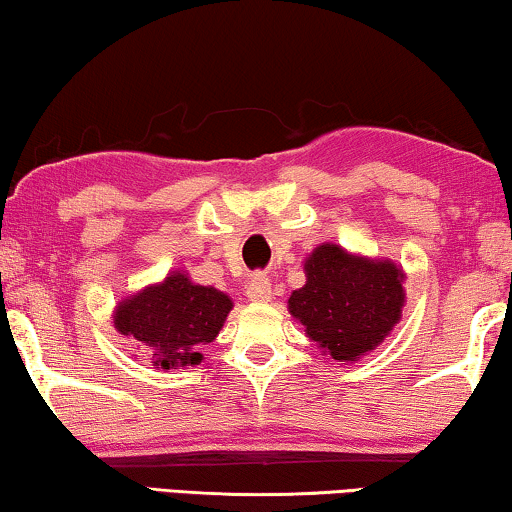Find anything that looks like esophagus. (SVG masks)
I'll return each mask as SVG.
<instances>
[{
	"label": "esophagus",
	"instance_id": "34e87169",
	"mask_svg": "<svg viewBox=\"0 0 512 512\" xmlns=\"http://www.w3.org/2000/svg\"><path fill=\"white\" fill-rule=\"evenodd\" d=\"M247 298L251 303H268L272 298V286H270V279L263 275V272H256L254 277H251V282L247 286Z\"/></svg>",
	"mask_w": 512,
	"mask_h": 512
}]
</instances>
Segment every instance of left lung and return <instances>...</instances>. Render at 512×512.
<instances>
[{"label":"left lung","mask_w":512,"mask_h":512,"mask_svg":"<svg viewBox=\"0 0 512 512\" xmlns=\"http://www.w3.org/2000/svg\"><path fill=\"white\" fill-rule=\"evenodd\" d=\"M305 277L303 289L291 293L289 312L335 361H359L401 321L405 275L396 263L326 242L305 261Z\"/></svg>","instance_id":"left-lung-1"}]
</instances>
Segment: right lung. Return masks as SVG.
<instances>
[{
  "label": "right lung",
  "instance_id": "right-lung-1",
  "mask_svg": "<svg viewBox=\"0 0 512 512\" xmlns=\"http://www.w3.org/2000/svg\"><path fill=\"white\" fill-rule=\"evenodd\" d=\"M230 310L233 300L223 291L172 272L118 303L114 326L121 335L153 347V366L170 370L198 366L202 347L216 340Z\"/></svg>",
  "mask_w": 512,
  "mask_h": 512
}]
</instances>
